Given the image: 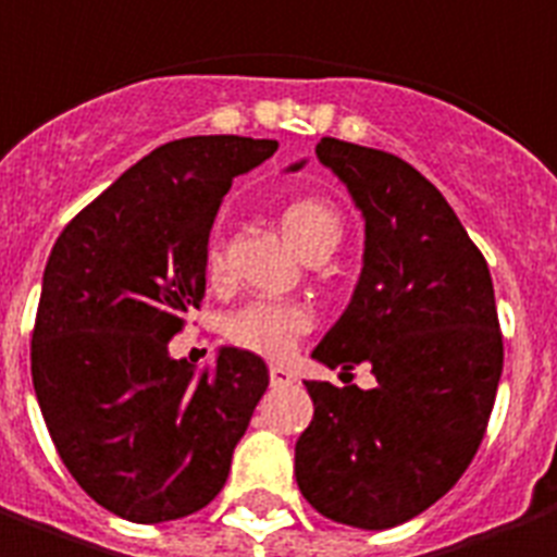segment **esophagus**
<instances>
[{
	"instance_id": "34e87169",
	"label": "esophagus",
	"mask_w": 557,
	"mask_h": 557,
	"mask_svg": "<svg viewBox=\"0 0 557 557\" xmlns=\"http://www.w3.org/2000/svg\"><path fill=\"white\" fill-rule=\"evenodd\" d=\"M268 377H271V386H289L295 381V374L286 369V366H271L268 369Z\"/></svg>"
}]
</instances>
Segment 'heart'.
Here are the masks:
<instances>
[{"instance_id":"obj_1","label":"heart","mask_w":557,"mask_h":557,"mask_svg":"<svg viewBox=\"0 0 557 557\" xmlns=\"http://www.w3.org/2000/svg\"><path fill=\"white\" fill-rule=\"evenodd\" d=\"M280 226L307 262H321L339 247L342 218L336 206L324 197H298L283 206ZM206 277L218 283L226 271L224 238L212 236L206 242L203 253ZM312 312L300 304H280V300H253L242 310L226 315L224 336L238 348L253 351L259 357L283 360L295 351V345L304 333H310Z\"/></svg>"}]
</instances>
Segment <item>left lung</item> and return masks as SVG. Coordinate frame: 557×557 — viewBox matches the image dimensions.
I'll list each match as a JSON object with an SVG mask.
<instances>
[{"label": "left lung", "mask_w": 557, "mask_h": 557, "mask_svg": "<svg viewBox=\"0 0 557 557\" xmlns=\"http://www.w3.org/2000/svg\"><path fill=\"white\" fill-rule=\"evenodd\" d=\"M315 156L366 218V250L351 304L312 357L342 374L369 362L377 386L307 381L315 413L295 475L321 517L393 529L446 496L484 440L505 357L493 280L413 164L339 138Z\"/></svg>", "instance_id": "obj_1"}]
</instances>
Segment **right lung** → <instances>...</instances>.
Segmentation results:
<instances>
[{
	"label": "right lung",
	"instance_id": "obj_1",
	"mask_svg": "<svg viewBox=\"0 0 557 557\" xmlns=\"http://www.w3.org/2000/svg\"><path fill=\"white\" fill-rule=\"evenodd\" d=\"M277 141L195 135L162 144L59 236L32 333V381L49 436L97 505L168 522L221 493L268 386L262 357L221 348L195 374L168 354L206 295L218 206Z\"/></svg>",
	"mask_w": 557,
	"mask_h": 557
}]
</instances>
